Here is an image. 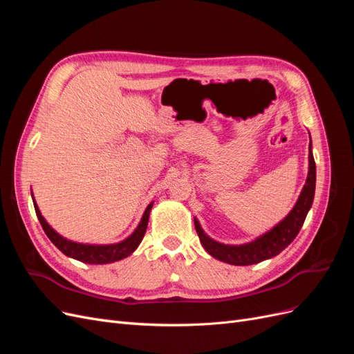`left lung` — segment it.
Segmentation results:
<instances>
[{
  "label": "left lung",
  "mask_w": 354,
  "mask_h": 354,
  "mask_svg": "<svg viewBox=\"0 0 354 354\" xmlns=\"http://www.w3.org/2000/svg\"><path fill=\"white\" fill-rule=\"evenodd\" d=\"M316 186V164L312 153V142L308 145V174L306 185L299 194V198L291 212L273 229L266 232L261 236L252 242L243 245H224L211 239L208 234L202 230L199 221L195 218V229L205 251L214 259L229 263L233 266H250L261 263L267 259L276 257L282 252L286 246L291 243L301 229L307 217L308 209L312 208Z\"/></svg>",
  "instance_id": "1"
}]
</instances>
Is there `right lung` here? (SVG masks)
<instances>
[{
	"instance_id": "add662e5",
	"label": "right lung",
	"mask_w": 354,
	"mask_h": 354,
	"mask_svg": "<svg viewBox=\"0 0 354 354\" xmlns=\"http://www.w3.org/2000/svg\"><path fill=\"white\" fill-rule=\"evenodd\" d=\"M32 201H34L37 217L41 223L42 229H44L46 234L48 236V239L55 243L65 255L72 257V259L82 261V263H88V264H108V263L122 260V259H125V257L133 254L137 250V246L140 245V242L145 236L146 229H147L149 214H151V209L153 205V202L149 203L140 223H138L137 229L122 242L111 243V245H91V243H78V242L68 241L66 238L60 236V234L46 221V218L41 216V211L37 205L34 196H32Z\"/></svg>"
}]
</instances>
